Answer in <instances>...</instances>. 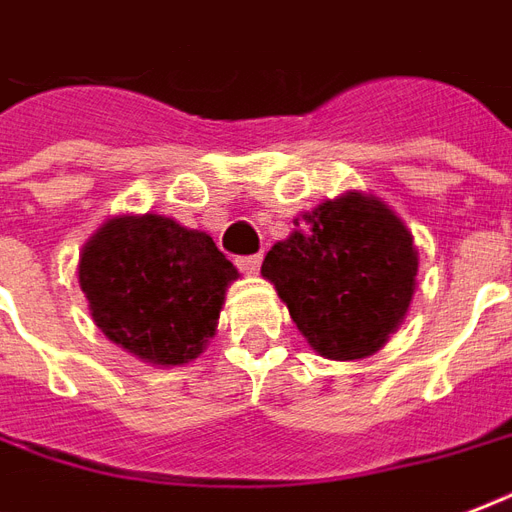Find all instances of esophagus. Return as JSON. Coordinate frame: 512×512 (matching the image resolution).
<instances>
[{"label":"esophagus","mask_w":512,"mask_h":512,"mask_svg":"<svg viewBox=\"0 0 512 512\" xmlns=\"http://www.w3.org/2000/svg\"><path fill=\"white\" fill-rule=\"evenodd\" d=\"M236 263H239V268H241V271H244V273H257V271H260V263H263V255L239 257Z\"/></svg>","instance_id":"1"}]
</instances>
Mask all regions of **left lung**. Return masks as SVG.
<instances>
[{
  "mask_svg": "<svg viewBox=\"0 0 512 512\" xmlns=\"http://www.w3.org/2000/svg\"><path fill=\"white\" fill-rule=\"evenodd\" d=\"M260 273L319 357L365 360L403 325L416 292L419 249L386 201L346 190L300 212Z\"/></svg>",
  "mask_w": 512,
  "mask_h": 512,
  "instance_id": "obj_1",
  "label": "left lung"
}]
</instances>
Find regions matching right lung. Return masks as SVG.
I'll return each instance as SVG.
<instances>
[{
    "instance_id": "obj_1",
    "label": "right lung",
    "mask_w": 512,
    "mask_h": 512,
    "mask_svg": "<svg viewBox=\"0 0 512 512\" xmlns=\"http://www.w3.org/2000/svg\"><path fill=\"white\" fill-rule=\"evenodd\" d=\"M236 265L204 230L115 214L85 241L77 282L109 341L158 368L193 362L217 333Z\"/></svg>"
}]
</instances>
